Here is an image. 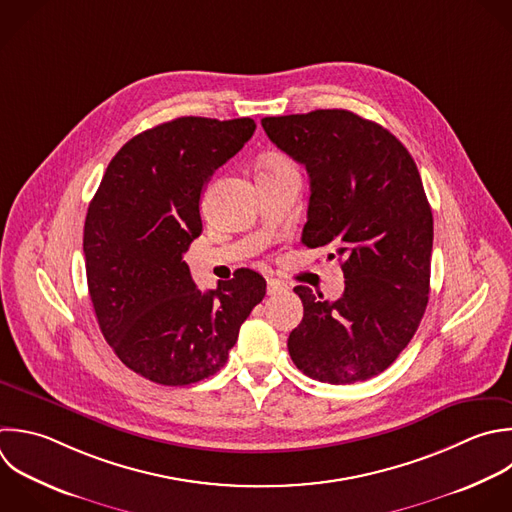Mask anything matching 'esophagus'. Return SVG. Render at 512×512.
Segmentation results:
<instances>
[{
    "mask_svg": "<svg viewBox=\"0 0 512 512\" xmlns=\"http://www.w3.org/2000/svg\"><path fill=\"white\" fill-rule=\"evenodd\" d=\"M288 290V284L284 280H278V278H268V294H280V292H286Z\"/></svg>",
    "mask_w": 512,
    "mask_h": 512,
    "instance_id": "34e87169",
    "label": "esophagus"
}]
</instances>
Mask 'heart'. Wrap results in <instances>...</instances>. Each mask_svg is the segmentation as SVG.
I'll return each mask as SVG.
<instances>
[{
	"label": "heart",
	"mask_w": 512,
	"mask_h": 512,
	"mask_svg": "<svg viewBox=\"0 0 512 512\" xmlns=\"http://www.w3.org/2000/svg\"><path fill=\"white\" fill-rule=\"evenodd\" d=\"M286 160L284 158H280V156H268L266 160H264V166H270V164H284Z\"/></svg>",
	"instance_id": "b5f03b06"
}]
</instances>
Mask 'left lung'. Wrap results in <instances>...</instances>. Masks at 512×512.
Masks as SVG:
<instances>
[{"label":"left lung","instance_id":"1","mask_svg":"<svg viewBox=\"0 0 512 512\" xmlns=\"http://www.w3.org/2000/svg\"><path fill=\"white\" fill-rule=\"evenodd\" d=\"M262 128L310 176L302 244L336 248L344 272L334 302L294 288L304 316L290 358L320 382L368 380L406 348L428 304L434 232L418 168L386 128L348 110L262 118Z\"/></svg>","mask_w":512,"mask_h":512}]
</instances>
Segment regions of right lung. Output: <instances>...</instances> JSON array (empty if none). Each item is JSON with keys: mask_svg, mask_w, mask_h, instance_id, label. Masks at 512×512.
<instances>
[{"mask_svg": "<svg viewBox=\"0 0 512 512\" xmlns=\"http://www.w3.org/2000/svg\"><path fill=\"white\" fill-rule=\"evenodd\" d=\"M254 120L184 116L126 142L108 164L84 226L88 290L100 330L136 374L186 386L216 374L266 280L240 268L200 292L184 252L202 232L200 198Z\"/></svg>", "mask_w": 512, "mask_h": 512, "instance_id": "add662e5", "label": "right lung"}]
</instances>
